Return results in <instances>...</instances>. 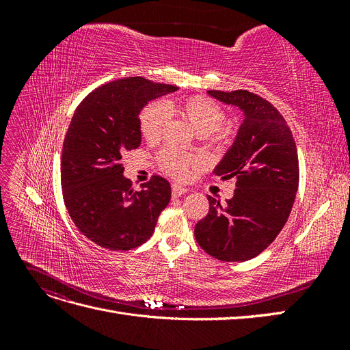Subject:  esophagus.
<instances>
[{
	"label": "esophagus",
	"mask_w": 350,
	"mask_h": 350,
	"mask_svg": "<svg viewBox=\"0 0 350 350\" xmlns=\"http://www.w3.org/2000/svg\"><path fill=\"white\" fill-rule=\"evenodd\" d=\"M185 193H188V188L183 187V185H178V184H174L172 185V196L174 197H181L184 196Z\"/></svg>",
	"instance_id": "1"
}]
</instances>
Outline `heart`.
<instances>
[{
	"mask_svg": "<svg viewBox=\"0 0 350 350\" xmlns=\"http://www.w3.org/2000/svg\"><path fill=\"white\" fill-rule=\"evenodd\" d=\"M169 113L181 115L200 135L215 133L225 121L224 109L216 102L203 96L187 98L179 102L165 100L162 103H150L140 113V130L147 142L156 143L161 140ZM161 163L169 175L185 179L189 166L194 165V161L189 156L171 149L161 154Z\"/></svg>",
	"mask_w": 350,
	"mask_h": 350,
	"instance_id": "heart-1",
	"label": "heart"
}]
</instances>
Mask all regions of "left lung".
Returning <instances> with one entry per match:
<instances>
[{"instance_id": "obj_1", "label": "left lung", "mask_w": 350, "mask_h": 350, "mask_svg": "<svg viewBox=\"0 0 350 350\" xmlns=\"http://www.w3.org/2000/svg\"><path fill=\"white\" fill-rule=\"evenodd\" d=\"M211 98L243 113L234 144L215 167L235 179L225 204L207 196L208 213L194 228L198 245L220 261H247L276 239L288 221L299 185L292 131L270 102L248 90H208Z\"/></svg>"}]
</instances>
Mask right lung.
<instances>
[{
    "label": "right lung",
    "instance_id": "add662e5",
    "mask_svg": "<svg viewBox=\"0 0 350 350\" xmlns=\"http://www.w3.org/2000/svg\"><path fill=\"white\" fill-rule=\"evenodd\" d=\"M175 90L143 77L115 80L89 93L72 115L62 144V196L74 225L102 248L140 247L169 204L171 184L165 178L154 175L134 191L121 159L142 143V109Z\"/></svg>",
    "mask_w": 350,
    "mask_h": 350
}]
</instances>
